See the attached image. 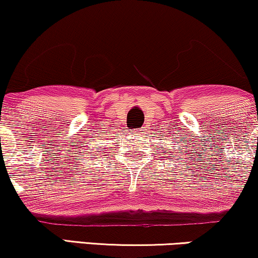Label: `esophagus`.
Wrapping results in <instances>:
<instances>
[{"label": "esophagus", "mask_w": 258, "mask_h": 258, "mask_svg": "<svg viewBox=\"0 0 258 258\" xmlns=\"http://www.w3.org/2000/svg\"><path fill=\"white\" fill-rule=\"evenodd\" d=\"M135 134H138L140 136H142L145 134V129H139V130H135Z\"/></svg>", "instance_id": "1"}]
</instances>
